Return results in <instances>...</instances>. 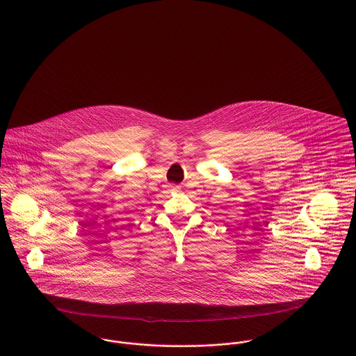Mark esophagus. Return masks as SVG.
<instances>
[{"instance_id":"1","label":"esophagus","mask_w":356,"mask_h":356,"mask_svg":"<svg viewBox=\"0 0 356 356\" xmlns=\"http://www.w3.org/2000/svg\"><path fill=\"white\" fill-rule=\"evenodd\" d=\"M171 191H172V192H179V186H172Z\"/></svg>"}]
</instances>
